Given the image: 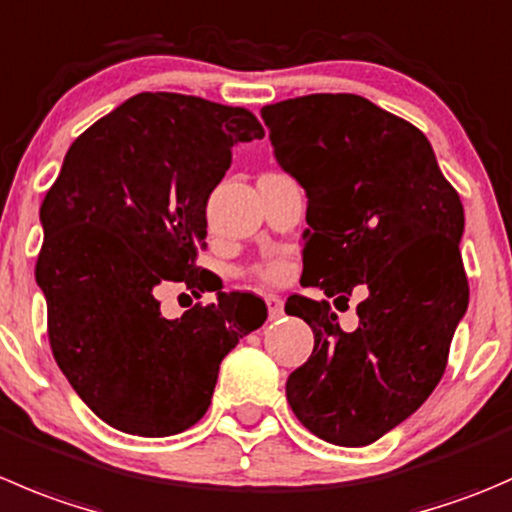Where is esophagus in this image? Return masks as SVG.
Here are the masks:
<instances>
[{
  "instance_id": "1",
  "label": "esophagus",
  "mask_w": 512,
  "mask_h": 512,
  "mask_svg": "<svg viewBox=\"0 0 512 512\" xmlns=\"http://www.w3.org/2000/svg\"><path fill=\"white\" fill-rule=\"evenodd\" d=\"M267 312H270V320H280L285 315V302H282L280 295H265Z\"/></svg>"
}]
</instances>
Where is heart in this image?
<instances>
[{
	"mask_svg": "<svg viewBox=\"0 0 512 512\" xmlns=\"http://www.w3.org/2000/svg\"><path fill=\"white\" fill-rule=\"evenodd\" d=\"M260 275H262V277H267V280H277V277L282 275V265H280V262H272V265L262 267Z\"/></svg>",
	"mask_w": 512,
	"mask_h": 512,
	"instance_id": "1",
	"label": "heart"
}]
</instances>
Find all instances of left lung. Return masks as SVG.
<instances>
[{"label":"left lung","instance_id":"1","mask_svg":"<svg viewBox=\"0 0 512 512\" xmlns=\"http://www.w3.org/2000/svg\"><path fill=\"white\" fill-rule=\"evenodd\" d=\"M275 160L307 197L302 285L347 305L365 285L357 327L327 300L287 297L315 332L287 377L292 413L317 438L360 448L408 420L443 377L468 310L458 192L428 137L357 94H307L262 107ZM340 310V307H337Z\"/></svg>","mask_w":512,"mask_h":512}]
</instances>
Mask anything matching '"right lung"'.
Returning a JSON list of instances; mask_svg holds the SVG:
<instances>
[{
	"instance_id": "obj_1",
	"label": "right lung",
	"mask_w": 512,
	"mask_h": 512,
	"mask_svg": "<svg viewBox=\"0 0 512 512\" xmlns=\"http://www.w3.org/2000/svg\"><path fill=\"white\" fill-rule=\"evenodd\" d=\"M262 137L242 107L142 92L72 142L44 197L37 285L49 345L74 393L122 433L192 428L220 362L267 320L260 297L222 292L195 265L232 147ZM167 281L215 289L218 300L167 321L154 297Z\"/></svg>"
}]
</instances>
